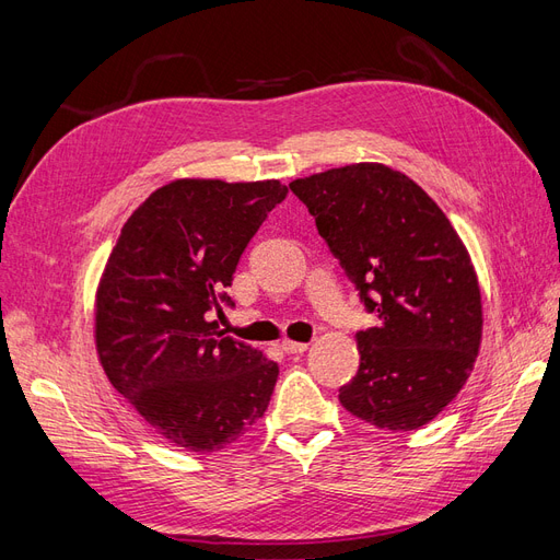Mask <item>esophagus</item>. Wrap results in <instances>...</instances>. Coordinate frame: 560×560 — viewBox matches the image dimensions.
I'll return each instance as SVG.
<instances>
[{"instance_id": "1", "label": "esophagus", "mask_w": 560, "mask_h": 560, "mask_svg": "<svg viewBox=\"0 0 560 560\" xmlns=\"http://www.w3.org/2000/svg\"><path fill=\"white\" fill-rule=\"evenodd\" d=\"M282 350L290 352V354H294V352H306V350H308V343L290 341V338H284V341H282Z\"/></svg>"}]
</instances>
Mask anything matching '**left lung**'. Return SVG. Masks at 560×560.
<instances>
[{"label": "left lung", "instance_id": "1", "mask_svg": "<svg viewBox=\"0 0 560 560\" xmlns=\"http://www.w3.org/2000/svg\"><path fill=\"white\" fill-rule=\"evenodd\" d=\"M315 226L381 325L358 334L360 369L343 409L409 432L442 413L477 362L479 278L442 208L399 171L352 163L294 179Z\"/></svg>", "mask_w": 560, "mask_h": 560}]
</instances>
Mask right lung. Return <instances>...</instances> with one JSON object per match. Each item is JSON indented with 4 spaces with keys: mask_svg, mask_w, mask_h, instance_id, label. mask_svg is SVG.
<instances>
[{
    "mask_svg": "<svg viewBox=\"0 0 560 560\" xmlns=\"http://www.w3.org/2000/svg\"><path fill=\"white\" fill-rule=\"evenodd\" d=\"M280 179H175L121 229L95 292V350L109 383L173 446L222 451L264 418L280 369L219 331L235 266ZM233 306V303H231Z\"/></svg>",
    "mask_w": 560,
    "mask_h": 560,
    "instance_id": "add662e5",
    "label": "right lung"
}]
</instances>
